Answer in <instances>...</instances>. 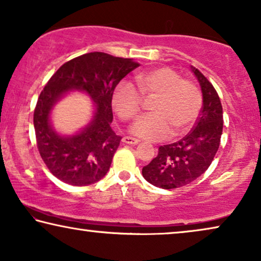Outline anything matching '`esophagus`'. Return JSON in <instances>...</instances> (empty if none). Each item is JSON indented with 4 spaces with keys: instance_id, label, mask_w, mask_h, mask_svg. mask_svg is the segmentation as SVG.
I'll return each instance as SVG.
<instances>
[{
    "instance_id": "obj_1",
    "label": "esophagus",
    "mask_w": 261,
    "mask_h": 261,
    "mask_svg": "<svg viewBox=\"0 0 261 261\" xmlns=\"http://www.w3.org/2000/svg\"><path fill=\"white\" fill-rule=\"evenodd\" d=\"M123 142L126 144L135 145V144H138L140 140H137V138H134V137H130V136H125V137H123Z\"/></svg>"
}]
</instances>
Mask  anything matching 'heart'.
<instances>
[{"mask_svg":"<svg viewBox=\"0 0 261 261\" xmlns=\"http://www.w3.org/2000/svg\"><path fill=\"white\" fill-rule=\"evenodd\" d=\"M137 85L123 80L114 87L112 105L123 120H133L140 114L143 95H156L150 114L141 117L131 127V133L149 141L165 140L174 133L180 135L189 128L199 114L200 89L178 71L159 67L136 75Z\"/></svg>","mask_w":261,"mask_h":261,"instance_id":"1","label":"heart"}]
</instances>
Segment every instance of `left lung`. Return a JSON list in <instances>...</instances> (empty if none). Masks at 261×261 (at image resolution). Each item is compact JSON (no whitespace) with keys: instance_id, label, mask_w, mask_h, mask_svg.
Returning <instances> with one entry per match:
<instances>
[{"instance_id":"1","label":"left lung","mask_w":261,"mask_h":261,"mask_svg":"<svg viewBox=\"0 0 261 261\" xmlns=\"http://www.w3.org/2000/svg\"><path fill=\"white\" fill-rule=\"evenodd\" d=\"M192 71L203 93V107L192 130L175 143L161 145L142 169L143 178L160 189L173 190L192 182L209 168L220 147L223 110L216 89L198 69Z\"/></svg>"}]
</instances>
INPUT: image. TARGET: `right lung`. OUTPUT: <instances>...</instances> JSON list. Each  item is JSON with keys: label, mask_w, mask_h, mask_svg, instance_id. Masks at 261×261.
Listing matches in <instances>:
<instances>
[{"label": "right lung", "mask_w": 261, "mask_h": 261, "mask_svg": "<svg viewBox=\"0 0 261 261\" xmlns=\"http://www.w3.org/2000/svg\"><path fill=\"white\" fill-rule=\"evenodd\" d=\"M140 67L130 58L89 52L65 62L51 76L33 114L37 147L52 174L72 186L99 181L109 172L121 137L111 127L112 93L121 79ZM86 91L97 106L92 123L75 137L63 138L49 125L51 106L68 90Z\"/></svg>", "instance_id": "1"}]
</instances>
